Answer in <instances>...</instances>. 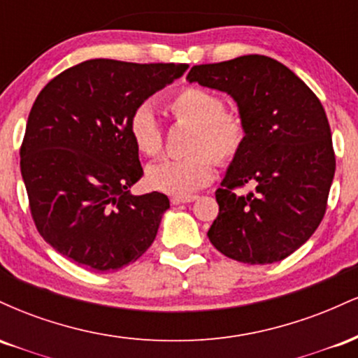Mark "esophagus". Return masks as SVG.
Masks as SVG:
<instances>
[{
    "instance_id": "34e87169",
    "label": "esophagus",
    "mask_w": 358,
    "mask_h": 358,
    "mask_svg": "<svg viewBox=\"0 0 358 358\" xmlns=\"http://www.w3.org/2000/svg\"><path fill=\"white\" fill-rule=\"evenodd\" d=\"M199 196L196 195H187V196H171V203L176 205V203H190L193 200H196Z\"/></svg>"
}]
</instances>
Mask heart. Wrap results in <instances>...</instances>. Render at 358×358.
Returning a JSON list of instances; mask_svg holds the SVG:
<instances>
[{"label":"heart","instance_id":"heart-1","mask_svg":"<svg viewBox=\"0 0 358 358\" xmlns=\"http://www.w3.org/2000/svg\"><path fill=\"white\" fill-rule=\"evenodd\" d=\"M165 110L176 122L192 124L185 158L162 159L148 168L146 182L156 192L187 196L212 182L215 168L231 163L248 139L244 117L224 109V99L213 90L188 85L176 90L165 102ZM127 131L141 155L158 156L163 150V131L150 109L139 108L131 114Z\"/></svg>","mask_w":358,"mask_h":358}]
</instances>
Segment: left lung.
Returning a JSON list of instances; mask_svg holds the SVG:
<instances>
[{"label": "left lung", "instance_id": "left-lung-1", "mask_svg": "<svg viewBox=\"0 0 358 358\" xmlns=\"http://www.w3.org/2000/svg\"><path fill=\"white\" fill-rule=\"evenodd\" d=\"M187 80L227 92L248 126L245 145L215 192L219 215L208 239L245 264L282 261L327 212L335 151L322 102L296 73L264 55L195 65ZM248 182L254 191L235 192Z\"/></svg>", "mask_w": 358, "mask_h": 358}]
</instances>
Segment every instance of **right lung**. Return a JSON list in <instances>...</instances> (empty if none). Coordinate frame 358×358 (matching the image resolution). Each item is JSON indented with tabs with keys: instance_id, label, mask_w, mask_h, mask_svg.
I'll list each match as a JSON object with an SVG mask.
<instances>
[{
	"instance_id": "right-lung-1",
	"label": "right lung",
	"mask_w": 358,
	"mask_h": 358,
	"mask_svg": "<svg viewBox=\"0 0 358 358\" xmlns=\"http://www.w3.org/2000/svg\"><path fill=\"white\" fill-rule=\"evenodd\" d=\"M187 64L85 60L42 89L20 148L36 231L82 268L108 273L153 244L170 200L131 195L143 176L127 131L131 114Z\"/></svg>"
}]
</instances>
